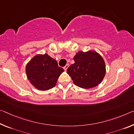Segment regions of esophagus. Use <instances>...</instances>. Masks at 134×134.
I'll return each mask as SVG.
<instances>
[{
  "instance_id": "34e87169",
  "label": "esophagus",
  "mask_w": 134,
  "mask_h": 134,
  "mask_svg": "<svg viewBox=\"0 0 134 134\" xmlns=\"http://www.w3.org/2000/svg\"><path fill=\"white\" fill-rule=\"evenodd\" d=\"M69 64H66V65H65L64 67H63V69H64V70H65V71H67V69H68V67H69Z\"/></svg>"
}]
</instances>
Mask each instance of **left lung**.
<instances>
[{"instance_id":"8db88e82","label":"left lung","mask_w":134,"mask_h":134,"mask_svg":"<svg viewBox=\"0 0 134 134\" xmlns=\"http://www.w3.org/2000/svg\"><path fill=\"white\" fill-rule=\"evenodd\" d=\"M73 59L75 63L68 67L67 72L76 86L89 89L100 83L105 74V63L100 55L93 51H80Z\"/></svg>"}]
</instances>
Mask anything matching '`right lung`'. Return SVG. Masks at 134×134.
Returning <instances> with one entry per match:
<instances>
[{
	"label": "right lung",
	"instance_id": "add662e5",
	"mask_svg": "<svg viewBox=\"0 0 134 134\" xmlns=\"http://www.w3.org/2000/svg\"><path fill=\"white\" fill-rule=\"evenodd\" d=\"M63 71L57 61L46 54L34 57L26 65L27 78L36 88L41 91L54 88Z\"/></svg>",
	"mask_w": 134,
	"mask_h": 134
}]
</instances>
